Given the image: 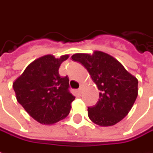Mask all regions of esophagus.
Listing matches in <instances>:
<instances>
[{
  "mask_svg": "<svg viewBox=\"0 0 153 153\" xmlns=\"http://www.w3.org/2000/svg\"><path fill=\"white\" fill-rule=\"evenodd\" d=\"M78 93H79V94H81V93H82V88L80 87V88H78Z\"/></svg>",
  "mask_w": 153,
  "mask_h": 153,
  "instance_id": "esophagus-1",
  "label": "esophagus"
}]
</instances>
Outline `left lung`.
Returning <instances> with one entry per match:
<instances>
[{"instance_id": "left-lung-1", "label": "left lung", "mask_w": 153, "mask_h": 153, "mask_svg": "<svg viewBox=\"0 0 153 153\" xmlns=\"http://www.w3.org/2000/svg\"><path fill=\"white\" fill-rule=\"evenodd\" d=\"M74 61L86 68L100 90L97 103L88 108V115L96 124L108 127L127 116L137 97L138 81L121 63L102 51L94 54H74Z\"/></svg>"}]
</instances>
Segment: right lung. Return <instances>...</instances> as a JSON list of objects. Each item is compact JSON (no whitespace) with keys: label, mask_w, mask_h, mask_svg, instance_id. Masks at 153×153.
Listing matches in <instances>:
<instances>
[{"label":"right lung","mask_w":153,"mask_h":153,"mask_svg":"<svg viewBox=\"0 0 153 153\" xmlns=\"http://www.w3.org/2000/svg\"><path fill=\"white\" fill-rule=\"evenodd\" d=\"M69 54L56 59L47 54L30 63L13 83L17 101L41 124H54L68 116L75 97L69 90V78L59 74Z\"/></svg>","instance_id":"right-lung-1"}]
</instances>
